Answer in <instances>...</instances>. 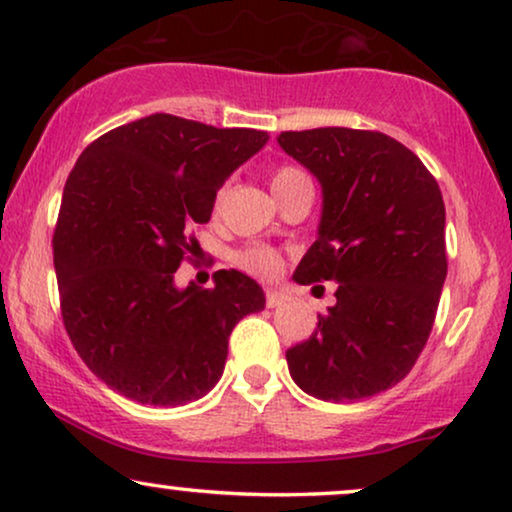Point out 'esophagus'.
I'll list each match as a JSON object with an SVG mask.
<instances>
[{
	"label": "esophagus",
	"instance_id": "34e87169",
	"mask_svg": "<svg viewBox=\"0 0 512 512\" xmlns=\"http://www.w3.org/2000/svg\"><path fill=\"white\" fill-rule=\"evenodd\" d=\"M264 297H266V306L269 308H276L287 301V294L283 290H278V287H266Z\"/></svg>",
	"mask_w": 512,
	"mask_h": 512
}]
</instances>
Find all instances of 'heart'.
Returning <instances> with one entry per match:
<instances>
[{
  "label": "heart",
  "mask_w": 512,
  "mask_h": 512,
  "mask_svg": "<svg viewBox=\"0 0 512 512\" xmlns=\"http://www.w3.org/2000/svg\"><path fill=\"white\" fill-rule=\"evenodd\" d=\"M299 187H313V183L311 176L301 167H297V164L285 162L271 171V190L276 197H285L287 192L299 190ZM222 194H225V190H220L218 199H222ZM234 264L241 266L243 271L253 273V276L273 278L283 269V255L269 246H248L236 250Z\"/></svg>",
  "instance_id": "heart-1"
}]
</instances>
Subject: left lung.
Instances as JSON below:
<instances>
[{"label": "left lung", "mask_w": 512, "mask_h": 512, "mask_svg": "<svg viewBox=\"0 0 512 512\" xmlns=\"http://www.w3.org/2000/svg\"><path fill=\"white\" fill-rule=\"evenodd\" d=\"M278 143L322 185L318 241L294 280H336V304L287 366L315 399H369L408 376L434 327L448 273L441 187L383 132L318 127Z\"/></svg>", "instance_id": "obj_1"}]
</instances>
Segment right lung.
<instances>
[{
    "instance_id": "1",
    "label": "right lung",
    "mask_w": 512,
    "mask_h": 512,
    "mask_svg": "<svg viewBox=\"0 0 512 512\" xmlns=\"http://www.w3.org/2000/svg\"><path fill=\"white\" fill-rule=\"evenodd\" d=\"M269 134L155 113L92 141L64 185L53 234L64 329L95 376L148 406H185L222 376L236 322L264 292L234 269L178 290L215 194ZM190 259V257H187Z\"/></svg>"
}]
</instances>
